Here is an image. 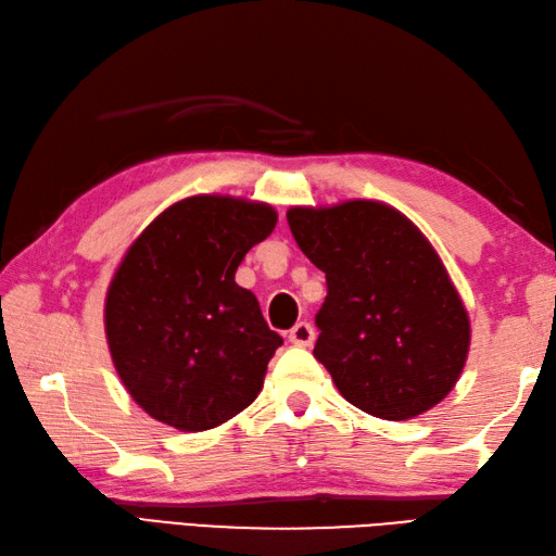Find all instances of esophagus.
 Returning a JSON list of instances; mask_svg holds the SVG:
<instances>
[{
    "mask_svg": "<svg viewBox=\"0 0 556 556\" xmlns=\"http://www.w3.org/2000/svg\"><path fill=\"white\" fill-rule=\"evenodd\" d=\"M288 341L298 348H309L314 343V328L307 321H300L290 328Z\"/></svg>",
    "mask_w": 556,
    "mask_h": 556,
    "instance_id": "34e87169",
    "label": "esophagus"
}]
</instances>
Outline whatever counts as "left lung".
<instances>
[{
  "instance_id": "obj_1",
  "label": "left lung",
  "mask_w": 556,
  "mask_h": 556,
  "mask_svg": "<svg viewBox=\"0 0 556 556\" xmlns=\"http://www.w3.org/2000/svg\"><path fill=\"white\" fill-rule=\"evenodd\" d=\"M288 223L326 274L314 357L343 399L393 422L444 401L466 367L470 316L422 230L369 199L292 206Z\"/></svg>"
}]
</instances>
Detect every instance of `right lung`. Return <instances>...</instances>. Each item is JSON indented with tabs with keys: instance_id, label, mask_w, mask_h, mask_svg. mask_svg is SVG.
<instances>
[{
	"instance_id": "right-lung-1",
	"label": "right lung",
	"mask_w": 556,
	"mask_h": 556,
	"mask_svg": "<svg viewBox=\"0 0 556 556\" xmlns=\"http://www.w3.org/2000/svg\"><path fill=\"white\" fill-rule=\"evenodd\" d=\"M276 223L264 201L197 194L155 215L124 252L105 294V338L124 389L153 420L203 432L264 389L282 338L235 274Z\"/></svg>"
}]
</instances>
